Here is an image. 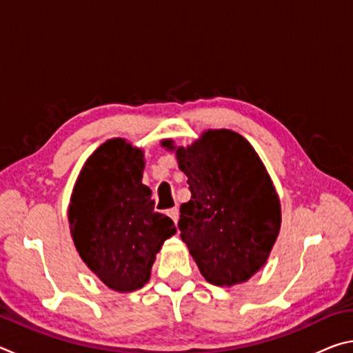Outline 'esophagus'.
<instances>
[{"instance_id":"obj_1","label":"esophagus","mask_w":353,"mask_h":353,"mask_svg":"<svg viewBox=\"0 0 353 353\" xmlns=\"http://www.w3.org/2000/svg\"><path fill=\"white\" fill-rule=\"evenodd\" d=\"M168 216L177 224V221H179V210H177V208H170Z\"/></svg>"}]
</instances>
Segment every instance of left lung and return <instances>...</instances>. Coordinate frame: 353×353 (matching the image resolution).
Instances as JSON below:
<instances>
[{
  "label": "left lung",
  "instance_id": "8db88e82",
  "mask_svg": "<svg viewBox=\"0 0 353 353\" xmlns=\"http://www.w3.org/2000/svg\"><path fill=\"white\" fill-rule=\"evenodd\" d=\"M191 199L181 205L182 241L207 282L232 286L265 265L280 230V201L250 143L234 130H207L188 148H176Z\"/></svg>",
  "mask_w": 353,
  "mask_h": 353
}]
</instances>
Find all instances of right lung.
<instances>
[{
  "instance_id": "obj_1",
  "label": "right lung",
  "mask_w": 353,
  "mask_h": 353,
  "mask_svg": "<svg viewBox=\"0 0 353 353\" xmlns=\"http://www.w3.org/2000/svg\"><path fill=\"white\" fill-rule=\"evenodd\" d=\"M143 151L123 139L101 145L83 165L68 207L70 230L85 265L119 292L143 288L155 254L176 234L141 183Z\"/></svg>"
}]
</instances>
